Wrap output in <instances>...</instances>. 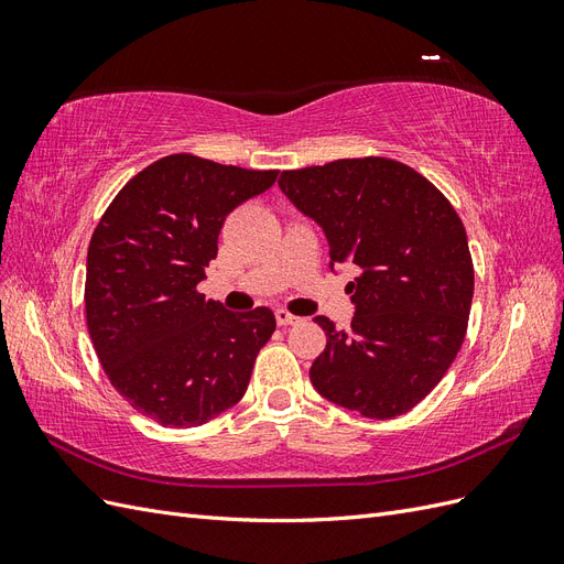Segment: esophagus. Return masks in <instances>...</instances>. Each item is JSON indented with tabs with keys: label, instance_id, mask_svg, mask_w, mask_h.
Segmentation results:
<instances>
[{
	"label": "esophagus",
	"instance_id": "esophagus-1",
	"mask_svg": "<svg viewBox=\"0 0 564 564\" xmlns=\"http://www.w3.org/2000/svg\"><path fill=\"white\" fill-rule=\"evenodd\" d=\"M275 319H278L280 327H289V324H296V322H299L296 315L286 313V311H275Z\"/></svg>",
	"mask_w": 564,
	"mask_h": 564
}]
</instances>
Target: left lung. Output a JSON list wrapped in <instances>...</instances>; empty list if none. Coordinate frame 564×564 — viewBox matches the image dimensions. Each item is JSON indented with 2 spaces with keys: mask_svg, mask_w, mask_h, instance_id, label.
Segmentation results:
<instances>
[{
  "mask_svg": "<svg viewBox=\"0 0 564 564\" xmlns=\"http://www.w3.org/2000/svg\"><path fill=\"white\" fill-rule=\"evenodd\" d=\"M280 191L329 242V268L355 263L350 329L317 315L327 348L311 367L322 398L367 419L416 406L464 344L473 303L468 237L447 197L386 158L282 172Z\"/></svg>",
  "mask_w": 564,
  "mask_h": 564,
  "instance_id": "8db88e82",
  "label": "left lung"
}]
</instances>
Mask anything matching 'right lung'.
I'll return each mask as SVG.
<instances>
[{
  "instance_id": "obj_1",
  "label": "right lung",
  "mask_w": 564,
  "mask_h": 564,
  "mask_svg": "<svg viewBox=\"0 0 564 564\" xmlns=\"http://www.w3.org/2000/svg\"><path fill=\"white\" fill-rule=\"evenodd\" d=\"M275 181L278 172L169 155L135 174L96 226L89 334L110 383L143 416L193 429L242 400L275 315L226 311L197 284L226 216Z\"/></svg>"
}]
</instances>
